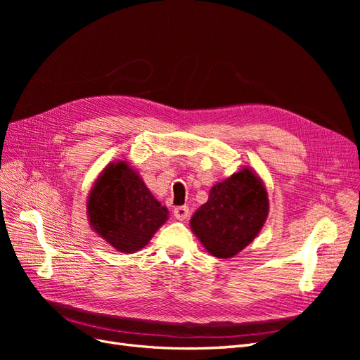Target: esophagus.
Returning <instances> with one entry per match:
<instances>
[{"label": "esophagus", "mask_w": 360, "mask_h": 360, "mask_svg": "<svg viewBox=\"0 0 360 360\" xmlns=\"http://www.w3.org/2000/svg\"><path fill=\"white\" fill-rule=\"evenodd\" d=\"M174 216H176V219H179V221L188 219V216H189V207H188V205L176 207V209H174Z\"/></svg>", "instance_id": "34e87169"}]
</instances>
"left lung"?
<instances>
[{"label": "left lung", "instance_id": "left-lung-1", "mask_svg": "<svg viewBox=\"0 0 360 360\" xmlns=\"http://www.w3.org/2000/svg\"><path fill=\"white\" fill-rule=\"evenodd\" d=\"M269 213L267 192L250 169L238 171L212 188L209 201L193 213L192 231L217 258H230L259 233Z\"/></svg>", "mask_w": 360, "mask_h": 360}]
</instances>
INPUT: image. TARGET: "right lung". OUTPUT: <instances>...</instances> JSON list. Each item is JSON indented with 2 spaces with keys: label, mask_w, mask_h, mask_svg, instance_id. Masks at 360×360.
<instances>
[{
  "label": "right lung",
  "mask_w": 360,
  "mask_h": 360,
  "mask_svg": "<svg viewBox=\"0 0 360 360\" xmlns=\"http://www.w3.org/2000/svg\"><path fill=\"white\" fill-rule=\"evenodd\" d=\"M167 214L165 207L126 162L108 165L89 197L94 231L120 252L144 248L167 221Z\"/></svg>",
  "instance_id": "obj_1"
}]
</instances>
